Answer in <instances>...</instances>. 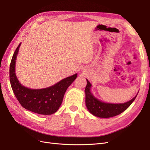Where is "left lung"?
<instances>
[{
	"label": "left lung",
	"mask_w": 150,
	"mask_h": 150,
	"mask_svg": "<svg viewBox=\"0 0 150 150\" xmlns=\"http://www.w3.org/2000/svg\"><path fill=\"white\" fill-rule=\"evenodd\" d=\"M91 84L87 79V85L85 88L86 105L89 111L92 115L99 117L107 118L118 115L125 111L134 101L137 95L128 102L122 104L105 103L99 101L95 98L90 92Z\"/></svg>",
	"instance_id": "left-lung-1"
}]
</instances>
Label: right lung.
<instances>
[{"label": "right lung", "mask_w": 150, "mask_h": 150, "mask_svg": "<svg viewBox=\"0 0 150 150\" xmlns=\"http://www.w3.org/2000/svg\"><path fill=\"white\" fill-rule=\"evenodd\" d=\"M21 44L13 54L10 64L9 78L11 87L21 106L38 114L49 115L56 112L62 102L67 88L77 78V74L68 77L51 87L31 89L21 84L15 73L16 59Z\"/></svg>", "instance_id": "add662e5"}]
</instances>
